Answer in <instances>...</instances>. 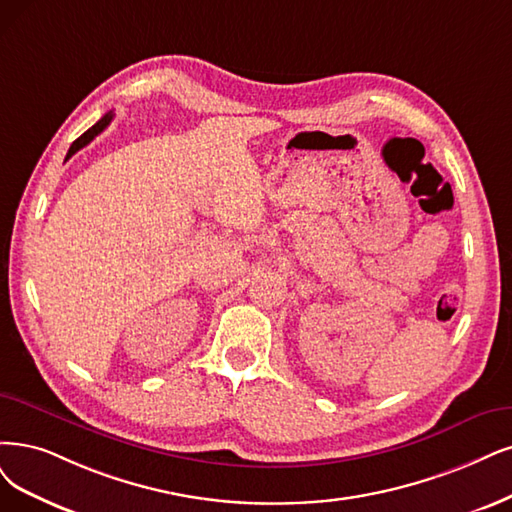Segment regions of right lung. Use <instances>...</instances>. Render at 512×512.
<instances>
[{
  "instance_id": "right-lung-1",
  "label": "right lung",
  "mask_w": 512,
  "mask_h": 512,
  "mask_svg": "<svg viewBox=\"0 0 512 512\" xmlns=\"http://www.w3.org/2000/svg\"><path fill=\"white\" fill-rule=\"evenodd\" d=\"M111 118H113V113L109 111V113H105V116L97 122V124H94L92 128H88L86 132H84V135L82 137H78V139H75L73 143H71V147H69V151H67V158H71L73 154H75V151H80L82 147H86L94 137H97V135H101V132L109 126V122H111ZM65 158V160H67Z\"/></svg>"
}]
</instances>
